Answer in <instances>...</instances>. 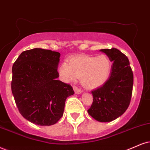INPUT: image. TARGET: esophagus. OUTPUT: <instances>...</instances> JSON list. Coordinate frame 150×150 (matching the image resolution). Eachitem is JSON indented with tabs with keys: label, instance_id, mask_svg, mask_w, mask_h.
Masks as SVG:
<instances>
[{
	"label": "esophagus",
	"instance_id": "obj_1",
	"mask_svg": "<svg viewBox=\"0 0 150 150\" xmlns=\"http://www.w3.org/2000/svg\"><path fill=\"white\" fill-rule=\"evenodd\" d=\"M73 89H74V90L76 94H80L82 92V90L79 89L78 87H76V86H73Z\"/></svg>",
	"mask_w": 150,
	"mask_h": 150
}]
</instances>
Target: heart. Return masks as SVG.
Wrapping results in <instances>:
<instances>
[{
	"label": "heart",
	"instance_id": "heart-1",
	"mask_svg": "<svg viewBox=\"0 0 150 150\" xmlns=\"http://www.w3.org/2000/svg\"><path fill=\"white\" fill-rule=\"evenodd\" d=\"M111 69V60L106 55L97 57L81 55L71 57L69 62H62L59 67V74L65 82L80 77L85 88L93 89L106 82Z\"/></svg>",
	"mask_w": 150,
	"mask_h": 150
}]
</instances>
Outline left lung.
I'll return each instance as SVG.
<instances>
[{"label": "left lung", "instance_id": "obj_1", "mask_svg": "<svg viewBox=\"0 0 150 150\" xmlns=\"http://www.w3.org/2000/svg\"><path fill=\"white\" fill-rule=\"evenodd\" d=\"M101 51L113 61L110 76L106 82L91 92L93 102L88 113L99 122L115 120L128 108L132 99L134 75L127 57L115 48Z\"/></svg>", "mask_w": 150, "mask_h": 150}]
</instances>
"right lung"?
Returning <instances> with one entry per match:
<instances>
[{
	"instance_id": "right-lung-1",
	"label": "right lung",
	"mask_w": 150,
	"mask_h": 150,
	"mask_svg": "<svg viewBox=\"0 0 150 150\" xmlns=\"http://www.w3.org/2000/svg\"><path fill=\"white\" fill-rule=\"evenodd\" d=\"M60 53L43 49L23 51L12 66V92L18 111L30 122L54 125L63 115L66 99L74 94L58 80Z\"/></svg>"
}]
</instances>
